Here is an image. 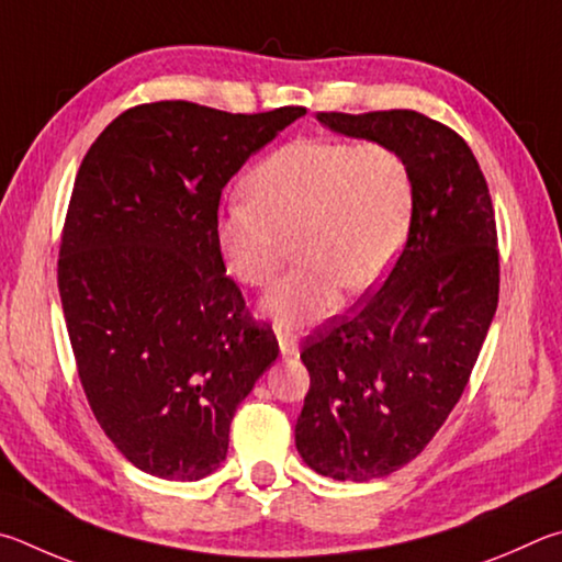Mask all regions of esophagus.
<instances>
[{
    "instance_id": "obj_1",
    "label": "esophagus",
    "mask_w": 562,
    "mask_h": 562,
    "mask_svg": "<svg viewBox=\"0 0 562 562\" xmlns=\"http://www.w3.org/2000/svg\"><path fill=\"white\" fill-rule=\"evenodd\" d=\"M281 356H299V336L291 330H279Z\"/></svg>"
}]
</instances>
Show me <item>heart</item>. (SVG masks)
<instances>
[{"label":"heart","mask_w":562,"mask_h":562,"mask_svg":"<svg viewBox=\"0 0 562 562\" xmlns=\"http://www.w3.org/2000/svg\"><path fill=\"white\" fill-rule=\"evenodd\" d=\"M244 194L216 214V251L232 279L261 289L293 239L299 266L261 311L301 328L336 313L342 286L368 291L387 273L407 234L412 175L385 143L293 140L246 175Z\"/></svg>","instance_id":"obj_1"}]
</instances>
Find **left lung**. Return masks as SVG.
<instances>
[{"label":"left lung","mask_w":562,"mask_h":562,"mask_svg":"<svg viewBox=\"0 0 562 562\" xmlns=\"http://www.w3.org/2000/svg\"><path fill=\"white\" fill-rule=\"evenodd\" d=\"M385 143L412 175L407 244L352 316L308 336L296 449L323 476L370 481L409 464L464 392L498 306L496 216L464 137L417 111L318 113Z\"/></svg>","instance_id":"obj_1"}]
</instances>
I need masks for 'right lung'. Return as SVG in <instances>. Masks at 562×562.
<instances>
[{
  "label": "right lung",
  "instance_id": "obj_1",
  "mask_svg": "<svg viewBox=\"0 0 562 562\" xmlns=\"http://www.w3.org/2000/svg\"><path fill=\"white\" fill-rule=\"evenodd\" d=\"M301 115L143 103L78 167L58 251L64 318L98 425L145 474L220 469L236 407L279 358L226 276L214 222L224 184Z\"/></svg>",
  "mask_w": 562,
  "mask_h": 562
}]
</instances>
